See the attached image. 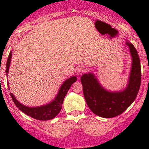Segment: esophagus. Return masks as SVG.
I'll return each instance as SVG.
<instances>
[{"instance_id":"esophagus-1","label":"esophagus","mask_w":149,"mask_h":149,"mask_svg":"<svg viewBox=\"0 0 149 149\" xmlns=\"http://www.w3.org/2000/svg\"><path fill=\"white\" fill-rule=\"evenodd\" d=\"M85 71V68H84V66H83V65H78V66L77 67V68H76V72H77V74H81L83 73V72Z\"/></svg>"}]
</instances>
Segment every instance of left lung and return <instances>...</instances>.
<instances>
[{
	"label": "left lung",
	"instance_id": "8db88e82",
	"mask_svg": "<svg viewBox=\"0 0 149 149\" xmlns=\"http://www.w3.org/2000/svg\"><path fill=\"white\" fill-rule=\"evenodd\" d=\"M132 57L128 84L123 90L111 92L101 86L93 73L84 74L81 77L85 100L92 112L103 118H113L120 115L136 98L141 84V66L136 48L126 42Z\"/></svg>",
	"mask_w": 149,
	"mask_h": 149
}]
</instances>
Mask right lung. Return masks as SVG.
Segmentation results:
<instances>
[{
  "label": "right lung",
  "instance_id": "add662e5",
  "mask_svg": "<svg viewBox=\"0 0 149 149\" xmlns=\"http://www.w3.org/2000/svg\"><path fill=\"white\" fill-rule=\"evenodd\" d=\"M12 58V51H10L9 56H8L7 62H6V74L9 72L10 69V62H11ZM77 81V77L75 76H72L69 78L66 79L64 82L62 84L60 89L58 91V93L54 98V99L49 103L46 104L45 105H42L39 107H27L25 105L21 104L15 96L13 95V93H10V95L12 97L13 102L15 104V106L18 107L21 111H22L24 113L27 114L29 116L32 117L33 119H38V120L46 121L50 120V119H54L57 114L60 113L62 108V104L63 103V100L65 98V95L67 94V92L68 91L69 88L72 85V84ZM7 84L8 80H7Z\"/></svg>",
  "mask_w": 149,
  "mask_h": 149
}]
</instances>
